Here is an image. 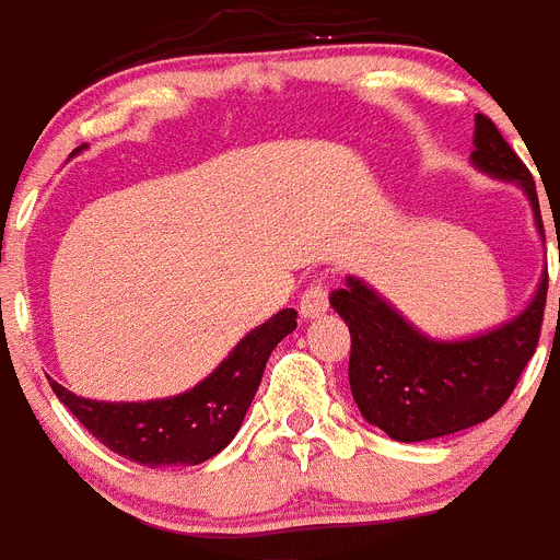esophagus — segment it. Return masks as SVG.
I'll list each match as a JSON object with an SVG mask.
<instances>
[{"label": "esophagus", "instance_id": "obj_1", "mask_svg": "<svg viewBox=\"0 0 560 560\" xmlns=\"http://www.w3.org/2000/svg\"><path fill=\"white\" fill-rule=\"evenodd\" d=\"M325 311H328V285H325V280H314V283L303 291L300 314H303L305 319H314V316L325 314Z\"/></svg>", "mask_w": 560, "mask_h": 560}]
</instances>
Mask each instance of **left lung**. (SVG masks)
<instances>
[{
    "mask_svg": "<svg viewBox=\"0 0 560 560\" xmlns=\"http://www.w3.org/2000/svg\"><path fill=\"white\" fill-rule=\"evenodd\" d=\"M471 162L493 179L522 187L544 237L536 182L485 114L474 120ZM330 305L350 328L348 375L359 412L393 440L418 443L477 427L511 398L541 336L547 269L522 314L471 339L420 334L359 277H348V285L330 294Z\"/></svg>",
    "mask_w": 560,
    "mask_h": 560,
    "instance_id": "obj_1",
    "label": "left lung"
}]
</instances>
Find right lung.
I'll return each instance as SVG.
<instances>
[{
	"mask_svg": "<svg viewBox=\"0 0 560 560\" xmlns=\"http://www.w3.org/2000/svg\"><path fill=\"white\" fill-rule=\"evenodd\" d=\"M296 328V311L283 308L237 341L201 384L173 398L112 404L69 393L49 381L63 407L89 434L120 457L140 465H199L230 446L255 398L277 341Z\"/></svg>",
	"mask_w": 560,
	"mask_h": 560,
	"instance_id": "1",
	"label": "right lung"
}]
</instances>
